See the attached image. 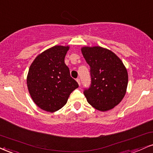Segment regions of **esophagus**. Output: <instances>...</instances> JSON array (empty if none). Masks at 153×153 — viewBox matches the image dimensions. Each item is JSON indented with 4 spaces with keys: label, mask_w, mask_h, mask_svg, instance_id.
I'll list each match as a JSON object with an SVG mask.
<instances>
[{
    "label": "esophagus",
    "mask_w": 153,
    "mask_h": 153,
    "mask_svg": "<svg viewBox=\"0 0 153 153\" xmlns=\"http://www.w3.org/2000/svg\"><path fill=\"white\" fill-rule=\"evenodd\" d=\"M76 82H77V83L79 84V85H81V82H80V79H79V78H77L76 79Z\"/></svg>",
    "instance_id": "esophagus-1"
}]
</instances>
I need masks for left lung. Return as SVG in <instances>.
Listing matches in <instances>:
<instances>
[{
  "label": "left lung",
  "instance_id": "left-lung-1",
  "mask_svg": "<svg viewBox=\"0 0 153 153\" xmlns=\"http://www.w3.org/2000/svg\"><path fill=\"white\" fill-rule=\"evenodd\" d=\"M82 53L90 66L91 85L84 90L87 102L102 112L114 108L126 94L128 74L119 57L100 46H84Z\"/></svg>",
  "mask_w": 153,
  "mask_h": 153
}]
</instances>
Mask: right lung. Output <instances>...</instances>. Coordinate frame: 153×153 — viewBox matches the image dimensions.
Returning <instances> with one entry per match:
<instances>
[{
    "label": "right lung",
    "instance_id": "right-lung-1",
    "mask_svg": "<svg viewBox=\"0 0 153 153\" xmlns=\"http://www.w3.org/2000/svg\"><path fill=\"white\" fill-rule=\"evenodd\" d=\"M69 46H55L40 53L30 65L27 87L39 108L53 112L62 108L79 84L70 76L64 58Z\"/></svg>",
    "mask_w": 153,
    "mask_h": 153
}]
</instances>
